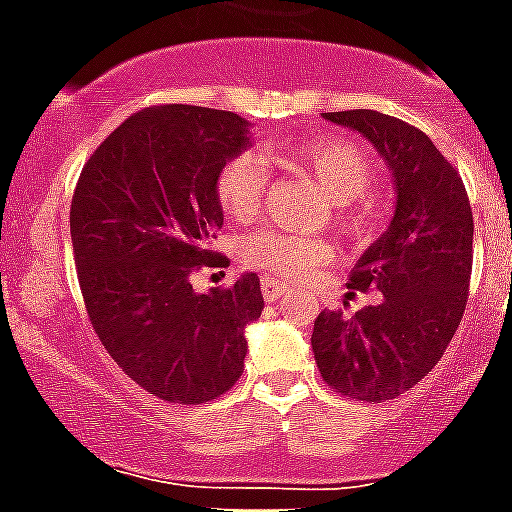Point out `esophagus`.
Listing matches in <instances>:
<instances>
[{
    "label": "esophagus",
    "instance_id": "obj_1",
    "mask_svg": "<svg viewBox=\"0 0 512 512\" xmlns=\"http://www.w3.org/2000/svg\"><path fill=\"white\" fill-rule=\"evenodd\" d=\"M286 283H278L273 281V278H263V296H265V302H278L283 294H286Z\"/></svg>",
    "mask_w": 512,
    "mask_h": 512
}]
</instances>
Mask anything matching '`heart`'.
Listing matches in <instances>:
<instances>
[{"instance_id": "obj_1", "label": "heart", "mask_w": 512, "mask_h": 512, "mask_svg": "<svg viewBox=\"0 0 512 512\" xmlns=\"http://www.w3.org/2000/svg\"><path fill=\"white\" fill-rule=\"evenodd\" d=\"M276 158L291 171L315 182L330 203H336V223L354 239H364L377 226V200L369 192L377 176L375 158L359 143L341 135H309L276 150ZM268 166L257 153H236L218 166L213 179L218 208L229 221H252L263 205ZM249 268L263 270L281 281H304L320 273L330 260V244L320 236L286 229H260L242 244Z\"/></svg>"}]
</instances>
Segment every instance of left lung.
Here are the masks:
<instances>
[{
	"label": "left lung",
	"instance_id": "1",
	"mask_svg": "<svg viewBox=\"0 0 512 512\" xmlns=\"http://www.w3.org/2000/svg\"><path fill=\"white\" fill-rule=\"evenodd\" d=\"M330 122L375 143L395 179L390 229L356 263L349 289L380 291L354 315L325 309L312 351L322 380L356 401H390L432 372L461 325L474 263V216L453 163L419 127L372 109Z\"/></svg>",
	"mask_w": 512,
	"mask_h": 512
}]
</instances>
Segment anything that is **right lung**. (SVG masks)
<instances>
[{"label":"right lung","instance_id":"1","mask_svg":"<svg viewBox=\"0 0 512 512\" xmlns=\"http://www.w3.org/2000/svg\"><path fill=\"white\" fill-rule=\"evenodd\" d=\"M239 114L166 103L135 111L85 161L70 208L90 325L124 375L169 403L213 401L242 377L244 328L263 312L260 278L195 294L221 268L213 179L247 148Z\"/></svg>","mask_w":512,"mask_h":512}]
</instances>
